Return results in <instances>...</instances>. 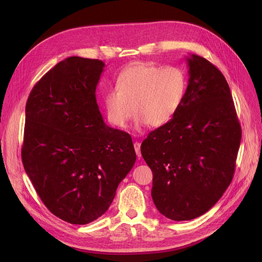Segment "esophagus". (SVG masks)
<instances>
[{"instance_id":"esophagus-1","label":"esophagus","mask_w":262,"mask_h":262,"mask_svg":"<svg viewBox=\"0 0 262 262\" xmlns=\"http://www.w3.org/2000/svg\"><path fill=\"white\" fill-rule=\"evenodd\" d=\"M140 143L139 142H135L134 143V146H135V150H136V154H137V157H138V159L141 158V152H140Z\"/></svg>"}]
</instances>
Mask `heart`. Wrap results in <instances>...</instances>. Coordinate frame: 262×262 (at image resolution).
<instances>
[{"label":"heart","instance_id":"1","mask_svg":"<svg viewBox=\"0 0 262 262\" xmlns=\"http://www.w3.org/2000/svg\"><path fill=\"white\" fill-rule=\"evenodd\" d=\"M187 86L181 68L136 62L119 74L117 89L105 93L106 118L113 126L124 128L135 112L137 127L163 126L181 109Z\"/></svg>","mask_w":262,"mask_h":262}]
</instances>
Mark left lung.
Returning a JSON list of instances; mask_svg holds the SVG:
<instances>
[{"label": "left lung", "instance_id": "obj_1", "mask_svg": "<svg viewBox=\"0 0 262 262\" xmlns=\"http://www.w3.org/2000/svg\"><path fill=\"white\" fill-rule=\"evenodd\" d=\"M184 103L150 132L141 154L153 172L152 199L161 214L188 221L207 212L231 183L241 141L229 86L216 67L191 54Z\"/></svg>", "mask_w": 262, "mask_h": 262}]
</instances>
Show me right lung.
I'll use <instances>...</instances> for the list:
<instances>
[{
  "label": "right lung",
  "mask_w": 262,
  "mask_h": 262,
  "mask_svg": "<svg viewBox=\"0 0 262 262\" xmlns=\"http://www.w3.org/2000/svg\"><path fill=\"white\" fill-rule=\"evenodd\" d=\"M104 67L68 57L41 77L25 107L24 170L47 208L71 224L104 214L136 161L129 134L106 125L96 103Z\"/></svg>",
  "instance_id": "add662e5"
}]
</instances>
